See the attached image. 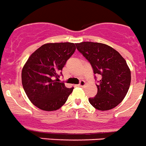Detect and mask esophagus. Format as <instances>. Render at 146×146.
<instances>
[{
    "instance_id": "1",
    "label": "esophagus",
    "mask_w": 146,
    "mask_h": 146,
    "mask_svg": "<svg viewBox=\"0 0 146 146\" xmlns=\"http://www.w3.org/2000/svg\"><path fill=\"white\" fill-rule=\"evenodd\" d=\"M84 85H85V82L83 81V80H82V81H80V84H78V86H80V87H84Z\"/></svg>"
}]
</instances>
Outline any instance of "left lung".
Here are the masks:
<instances>
[{
	"label": "left lung",
	"instance_id": "1",
	"mask_svg": "<svg viewBox=\"0 0 146 146\" xmlns=\"http://www.w3.org/2000/svg\"><path fill=\"white\" fill-rule=\"evenodd\" d=\"M75 44L90 63L94 74L101 78L96 84L98 93L95 98H89L90 103L102 111L115 108L124 99L130 85L131 74L126 61L118 51L102 43L84 41Z\"/></svg>",
	"mask_w": 146,
	"mask_h": 146
}]
</instances>
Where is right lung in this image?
I'll list each match as a JSON object with an SVG mask.
<instances>
[{"label": "right lung", "mask_w": 146, "mask_h": 146, "mask_svg": "<svg viewBox=\"0 0 146 146\" xmlns=\"http://www.w3.org/2000/svg\"><path fill=\"white\" fill-rule=\"evenodd\" d=\"M75 49L73 43H48L29 56L22 69V85L36 107L54 111L66 102L74 88L59 82V73L62 74L61 71Z\"/></svg>", "instance_id": "1"}]
</instances>
